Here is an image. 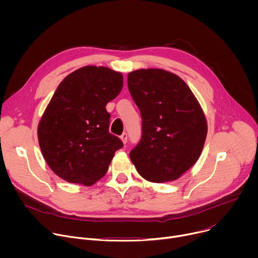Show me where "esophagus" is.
<instances>
[{"mask_svg":"<svg viewBox=\"0 0 258 258\" xmlns=\"http://www.w3.org/2000/svg\"><path fill=\"white\" fill-rule=\"evenodd\" d=\"M120 139H121V141L125 144V143L127 142V134H126V133H123V134L120 136Z\"/></svg>","mask_w":258,"mask_h":258,"instance_id":"34e87169","label":"esophagus"}]
</instances>
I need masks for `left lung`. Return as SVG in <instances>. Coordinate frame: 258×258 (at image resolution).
Segmentation results:
<instances>
[{"label":"left lung","mask_w":258,"mask_h":258,"mask_svg":"<svg viewBox=\"0 0 258 258\" xmlns=\"http://www.w3.org/2000/svg\"><path fill=\"white\" fill-rule=\"evenodd\" d=\"M128 91L142 117V137L130 157L147 180L178 178L198 160L207 135L202 109L190 88L162 69L128 73Z\"/></svg>","instance_id":"left-lung-1"}]
</instances>
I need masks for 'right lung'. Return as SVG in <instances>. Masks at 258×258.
<instances>
[{"instance_id":"obj_1","label":"right lung","mask_w":258,"mask_h":258,"mask_svg":"<svg viewBox=\"0 0 258 258\" xmlns=\"http://www.w3.org/2000/svg\"><path fill=\"white\" fill-rule=\"evenodd\" d=\"M122 87L121 73L96 66L80 68L60 83L38 127L44 158L58 176L91 186L105 175L123 147L109 133L106 105Z\"/></svg>"}]
</instances>
